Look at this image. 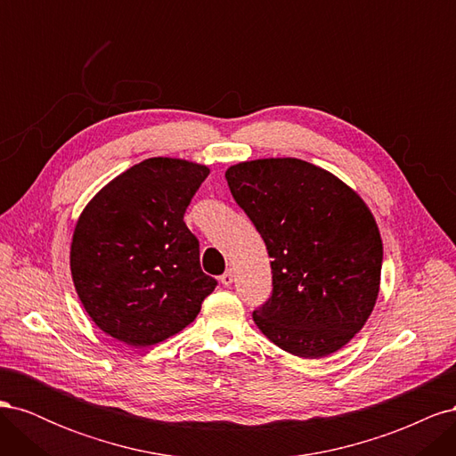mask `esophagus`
<instances>
[{
    "label": "esophagus",
    "mask_w": 456,
    "mask_h": 456,
    "mask_svg": "<svg viewBox=\"0 0 456 456\" xmlns=\"http://www.w3.org/2000/svg\"><path fill=\"white\" fill-rule=\"evenodd\" d=\"M220 283H223L224 287H230L233 283V272L226 270L223 275H220Z\"/></svg>",
    "instance_id": "34e87169"
}]
</instances>
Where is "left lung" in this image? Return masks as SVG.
<instances>
[{
  "mask_svg": "<svg viewBox=\"0 0 456 456\" xmlns=\"http://www.w3.org/2000/svg\"><path fill=\"white\" fill-rule=\"evenodd\" d=\"M236 203L272 258V297L253 312L281 350L315 360L360 333L380 289L382 240L367 203L338 176L297 158L226 169Z\"/></svg>",
  "mask_w": 456,
  "mask_h": 456,
  "instance_id": "obj_1",
  "label": "left lung"
}]
</instances>
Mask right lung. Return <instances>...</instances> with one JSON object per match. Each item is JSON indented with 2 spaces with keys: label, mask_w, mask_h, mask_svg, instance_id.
<instances>
[{
  "label": "right lung",
  "mask_w": 456,
  "mask_h": 456,
  "mask_svg": "<svg viewBox=\"0 0 456 456\" xmlns=\"http://www.w3.org/2000/svg\"><path fill=\"white\" fill-rule=\"evenodd\" d=\"M207 175L209 167L194 161L144 159L96 191L77 218L70 245L76 293L94 325L127 346L176 335L215 291L184 223Z\"/></svg>",
  "instance_id": "obj_1"
}]
</instances>
